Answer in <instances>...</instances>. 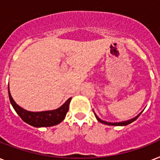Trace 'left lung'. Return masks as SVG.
I'll list each match as a JSON object with an SVG mask.
<instances>
[{
  "mask_svg": "<svg viewBox=\"0 0 160 160\" xmlns=\"http://www.w3.org/2000/svg\"><path fill=\"white\" fill-rule=\"evenodd\" d=\"M95 113V112H94ZM141 114V113H140ZM140 114H138L136 117H134V118H133V119H129V120H127V121H124V122H119V123H110V122H106V121H104V120H102V119H100L99 117L96 115V114L95 113V117H96V119L99 120V121L100 122V123H102V124H108V125H114V126H124V125H127V124H130V123H132V122H134V120H136L137 119H138V117L140 115Z\"/></svg>",
  "mask_w": 160,
  "mask_h": 160,
  "instance_id": "left-lung-1",
  "label": "left lung"
}]
</instances>
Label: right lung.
I'll use <instances>...</instances> for the list:
<instances>
[{"label":"right lung","mask_w":160,"mask_h":160,"mask_svg":"<svg viewBox=\"0 0 160 160\" xmlns=\"http://www.w3.org/2000/svg\"><path fill=\"white\" fill-rule=\"evenodd\" d=\"M9 98L11 105L15 109L16 112L21 117V119L24 122H26L30 125L34 127H50L54 126L55 124H60L63 119H65V115L67 114L69 109L71 98H69L63 105L55 109V110H50V111H42V112H31L27 111L26 109H22L19 106L15 101L13 98L11 97L10 90L8 86Z\"/></svg>","instance_id":"1"}]
</instances>
